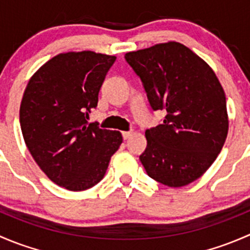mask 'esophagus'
Returning <instances> with one entry per match:
<instances>
[{"instance_id":"34e87169","label":"esophagus","mask_w":250,"mask_h":250,"mask_svg":"<svg viewBox=\"0 0 250 250\" xmlns=\"http://www.w3.org/2000/svg\"><path fill=\"white\" fill-rule=\"evenodd\" d=\"M132 135H133V132H123L122 133V137H123V139H125V140L129 139V138L132 137Z\"/></svg>"}]
</instances>
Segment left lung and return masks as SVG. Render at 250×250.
I'll return each instance as SVG.
<instances>
[{
	"mask_svg": "<svg viewBox=\"0 0 250 250\" xmlns=\"http://www.w3.org/2000/svg\"><path fill=\"white\" fill-rule=\"evenodd\" d=\"M125 62L140 78L153 111L166 110L162 125L145 132L140 155L153 180L180 188L213 165L229 130L226 98L213 70L178 42L129 52Z\"/></svg>",
	"mask_w": 250,
	"mask_h": 250,
	"instance_id": "left-lung-1",
	"label": "left lung"
}]
</instances>
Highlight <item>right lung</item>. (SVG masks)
I'll use <instances>...</instances> for the list:
<instances>
[{
    "mask_svg": "<svg viewBox=\"0 0 250 250\" xmlns=\"http://www.w3.org/2000/svg\"><path fill=\"white\" fill-rule=\"evenodd\" d=\"M115 60L90 50L62 53L31 77L24 92L20 127L25 144L43 173L66 190L97 185L122 144L120 132L87 121Z\"/></svg>",
    "mask_w": 250,
    "mask_h": 250,
    "instance_id": "add662e5",
    "label": "right lung"
}]
</instances>
